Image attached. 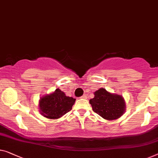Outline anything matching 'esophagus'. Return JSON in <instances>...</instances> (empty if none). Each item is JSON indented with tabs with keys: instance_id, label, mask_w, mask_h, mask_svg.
<instances>
[{
	"instance_id": "obj_1",
	"label": "esophagus",
	"mask_w": 158,
	"mask_h": 158,
	"mask_svg": "<svg viewBox=\"0 0 158 158\" xmlns=\"http://www.w3.org/2000/svg\"><path fill=\"white\" fill-rule=\"evenodd\" d=\"M80 98H86V94H84L83 96H81V97H80Z\"/></svg>"
}]
</instances>
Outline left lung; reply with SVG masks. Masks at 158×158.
Here are the masks:
<instances>
[{"instance_id":"obj_1","label":"left lung","mask_w":158,"mask_h":158,"mask_svg":"<svg viewBox=\"0 0 158 158\" xmlns=\"http://www.w3.org/2000/svg\"><path fill=\"white\" fill-rule=\"evenodd\" d=\"M93 110L106 120L118 118L125 111L123 97L112 94L104 89H100L94 93V98L89 100Z\"/></svg>"}]
</instances>
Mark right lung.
I'll use <instances>...</instances> for the list:
<instances>
[{"instance_id": "1", "label": "right lung", "mask_w": 158, "mask_h": 158, "mask_svg": "<svg viewBox=\"0 0 158 158\" xmlns=\"http://www.w3.org/2000/svg\"><path fill=\"white\" fill-rule=\"evenodd\" d=\"M75 98L69 97L60 89L50 95H47L40 101V109L41 114L48 118H59L72 109Z\"/></svg>"}]
</instances>
